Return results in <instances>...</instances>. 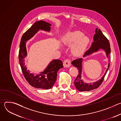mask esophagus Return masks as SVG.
Segmentation results:
<instances>
[{
  "mask_svg": "<svg viewBox=\"0 0 121 121\" xmlns=\"http://www.w3.org/2000/svg\"><path fill=\"white\" fill-rule=\"evenodd\" d=\"M63 65L65 67H68L71 65V62L69 59H66L63 62Z\"/></svg>",
  "mask_w": 121,
  "mask_h": 121,
  "instance_id": "esophagus-1",
  "label": "esophagus"
}]
</instances>
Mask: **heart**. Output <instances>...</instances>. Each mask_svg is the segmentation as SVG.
I'll return each mask as SVG.
<instances>
[{"label":"heart","instance_id":"1","mask_svg":"<svg viewBox=\"0 0 121 121\" xmlns=\"http://www.w3.org/2000/svg\"><path fill=\"white\" fill-rule=\"evenodd\" d=\"M89 38L84 36L82 32L75 31L68 33L63 39V43L65 45L70 47L73 55L79 56L82 55L89 44Z\"/></svg>","mask_w":121,"mask_h":121}]
</instances>
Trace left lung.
<instances>
[{"instance_id": "obj_1", "label": "left lung", "mask_w": 121, "mask_h": 121, "mask_svg": "<svg viewBox=\"0 0 121 121\" xmlns=\"http://www.w3.org/2000/svg\"><path fill=\"white\" fill-rule=\"evenodd\" d=\"M100 49L104 50L106 54L107 57L109 58V61H110L111 59V48L109 41L104 35V34L102 33L100 30L99 29L96 28L95 34L93 36V42L91 44V46L89 50L86 51L85 53L83 55V57H85L92 54L94 52H96ZM82 61L83 59L81 58L77 59L72 62L73 65L77 67L78 70V74L74 81V84L76 88L80 91H90L98 88L101 85L104 78V77L110 67V62L108 64V68L106 69L104 75H103L101 79L95 82H93L92 84H88L83 82L81 78Z\"/></svg>"}]
</instances>
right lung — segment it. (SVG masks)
Instances as JSON below:
<instances>
[{
    "mask_svg": "<svg viewBox=\"0 0 121 121\" xmlns=\"http://www.w3.org/2000/svg\"><path fill=\"white\" fill-rule=\"evenodd\" d=\"M51 26V24L43 21L35 22L23 34L20 44L19 59L23 75L31 86L38 89L47 90L53 87L56 80L58 71L63 67V63L60 60H53L40 74L35 76L30 73L24 63V59L27 55L26 43L40 30L50 31Z\"/></svg>",
    "mask_w": 121,
    "mask_h": 121,
    "instance_id": "obj_1",
    "label": "right lung"
}]
</instances>
